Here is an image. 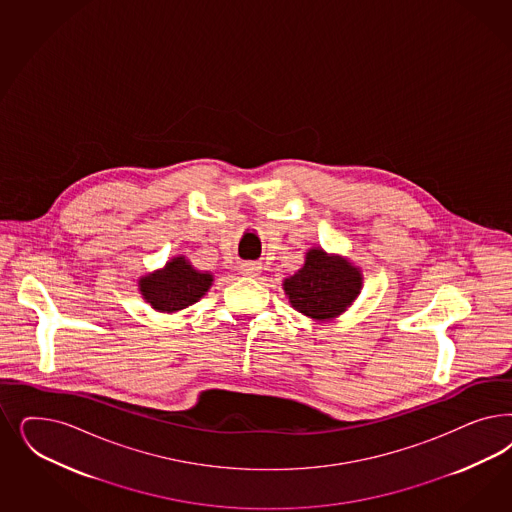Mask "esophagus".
Here are the masks:
<instances>
[{
	"instance_id": "obj_1",
	"label": "esophagus",
	"mask_w": 512,
	"mask_h": 512,
	"mask_svg": "<svg viewBox=\"0 0 512 512\" xmlns=\"http://www.w3.org/2000/svg\"><path fill=\"white\" fill-rule=\"evenodd\" d=\"M241 269H243V273L248 275V277H256L260 273L262 265L258 264V262H245V264L241 265Z\"/></svg>"
}]
</instances>
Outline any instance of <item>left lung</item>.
Wrapping results in <instances>:
<instances>
[{"mask_svg": "<svg viewBox=\"0 0 512 512\" xmlns=\"http://www.w3.org/2000/svg\"><path fill=\"white\" fill-rule=\"evenodd\" d=\"M360 288V271L320 248L309 250L305 265L284 281L292 307L314 320H328L343 313L360 294Z\"/></svg>", "mask_w": 512, "mask_h": 512, "instance_id": "obj_1", "label": "left lung"}]
</instances>
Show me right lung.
Here are the masks:
<instances>
[{
  "mask_svg": "<svg viewBox=\"0 0 512 512\" xmlns=\"http://www.w3.org/2000/svg\"><path fill=\"white\" fill-rule=\"evenodd\" d=\"M211 282L213 277L209 273H199L184 258H175L162 271L143 277L139 286L156 311L175 313L205 296Z\"/></svg>",
  "mask_w": 512,
  "mask_h": 512,
  "instance_id": "add662e5",
  "label": "right lung"
}]
</instances>
